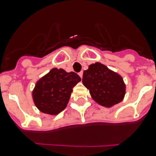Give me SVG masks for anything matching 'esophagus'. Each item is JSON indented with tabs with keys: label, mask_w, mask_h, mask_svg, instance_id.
Here are the masks:
<instances>
[{
	"label": "esophagus",
	"mask_w": 156,
	"mask_h": 156,
	"mask_svg": "<svg viewBox=\"0 0 156 156\" xmlns=\"http://www.w3.org/2000/svg\"><path fill=\"white\" fill-rule=\"evenodd\" d=\"M78 74H79V76H80V78H82V77H83V71L80 72V73Z\"/></svg>",
	"instance_id": "34e87169"
}]
</instances>
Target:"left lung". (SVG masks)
<instances>
[{
	"instance_id": "1",
	"label": "left lung",
	"mask_w": 156,
	"mask_h": 156,
	"mask_svg": "<svg viewBox=\"0 0 156 156\" xmlns=\"http://www.w3.org/2000/svg\"><path fill=\"white\" fill-rule=\"evenodd\" d=\"M82 82L95 102L106 108L119 104L126 94L122 77L101 62L89 66L83 72Z\"/></svg>"
}]
</instances>
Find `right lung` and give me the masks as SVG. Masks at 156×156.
<instances>
[{"mask_svg": "<svg viewBox=\"0 0 156 156\" xmlns=\"http://www.w3.org/2000/svg\"><path fill=\"white\" fill-rule=\"evenodd\" d=\"M80 80L73 72L53 68L36 83L32 91L34 105L43 113L58 115L66 108L73 88Z\"/></svg>", "mask_w": 156, "mask_h": 156, "instance_id": "right-lung-1", "label": "right lung"}]
</instances>
